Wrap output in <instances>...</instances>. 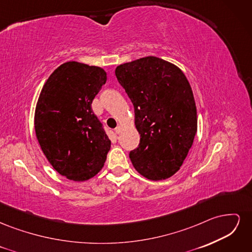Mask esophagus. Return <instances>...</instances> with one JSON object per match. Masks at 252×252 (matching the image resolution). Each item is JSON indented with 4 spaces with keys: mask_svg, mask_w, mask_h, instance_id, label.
<instances>
[{
    "mask_svg": "<svg viewBox=\"0 0 252 252\" xmlns=\"http://www.w3.org/2000/svg\"><path fill=\"white\" fill-rule=\"evenodd\" d=\"M114 131H116V133H120L121 132V126H118L116 129H114Z\"/></svg>",
    "mask_w": 252,
    "mask_h": 252,
    "instance_id": "obj_1",
    "label": "esophagus"
}]
</instances>
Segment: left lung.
<instances>
[{"mask_svg":"<svg viewBox=\"0 0 252 252\" xmlns=\"http://www.w3.org/2000/svg\"><path fill=\"white\" fill-rule=\"evenodd\" d=\"M116 75L134 107L139 147L129 158L135 170L151 181L170 178L191 148L197 130L196 107L185 74L157 57L117 67Z\"/></svg>","mask_w":252,"mask_h":252,"instance_id":"8db88e82","label":"left lung"}]
</instances>
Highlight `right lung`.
Wrapping results in <instances>:
<instances>
[{
    "label": "right lung",
    "mask_w": 252,
    "mask_h": 252,
    "mask_svg": "<svg viewBox=\"0 0 252 252\" xmlns=\"http://www.w3.org/2000/svg\"><path fill=\"white\" fill-rule=\"evenodd\" d=\"M106 80L101 67L67 62L50 74L36 103L34 130L41 149L53 168L75 182L94 178L110 149L91 108Z\"/></svg>",
    "instance_id": "1"
}]
</instances>
